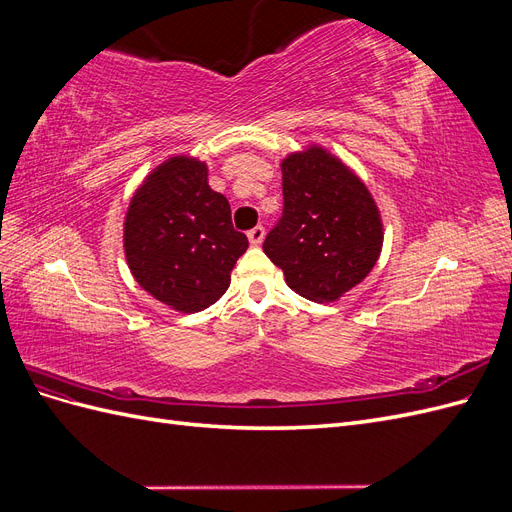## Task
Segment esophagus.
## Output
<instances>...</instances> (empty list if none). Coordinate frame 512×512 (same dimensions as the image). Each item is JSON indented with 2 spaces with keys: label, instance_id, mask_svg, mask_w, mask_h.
Returning a JSON list of instances; mask_svg holds the SVG:
<instances>
[{
  "label": "esophagus",
  "instance_id": "34e87169",
  "mask_svg": "<svg viewBox=\"0 0 512 512\" xmlns=\"http://www.w3.org/2000/svg\"><path fill=\"white\" fill-rule=\"evenodd\" d=\"M247 239H250L252 245H260L262 239H265V228H262L260 224L254 226L250 232H247Z\"/></svg>",
  "mask_w": 512,
  "mask_h": 512
}]
</instances>
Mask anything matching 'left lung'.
<instances>
[{"label":"left lung","instance_id":"left-lung-1","mask_svg":"<svg viewBox=\"0 0 512 512\" xmlns=\"http://www.w3.org/2000/svg\"><path fill=\"white\" fill-rule=\"evenodd\" d=\"M282 218L262 250L309 301H335L365 280L382 250V222L361 179L320 147L282 162Z\"/></svg>","mask_w":512,"mask_h":512}]
</instances>
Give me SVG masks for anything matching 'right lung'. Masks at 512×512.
Segmentation results:
<instances>
[{"label": "right lung", "instance_id": "obj_1", "mask_svg": "<svg viewBox=\"0 0 512 512\" xmlns=\"http://www.w3.org/2000/svg\"><path fill=\"white\" fill-rule=\"evenodd\" d=\"M123 243L136 282L185 314L222 297L247 250L226 196L209 188L207 166L183 156L158 166L134 194Z\"/></svg>", "mask_w": 512, "mask_h": 512}]
</instances>
